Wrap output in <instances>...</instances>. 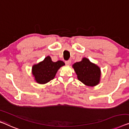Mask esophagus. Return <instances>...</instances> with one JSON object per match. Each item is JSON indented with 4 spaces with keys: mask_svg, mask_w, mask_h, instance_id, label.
<instances>
[{
    "mask_svg": "<svg viewBox=\"0 0 129 129\" xmlns=\"http://www.w3.org/2000/svg\"><path fill=\"white\" fill-rule=\"evenodd\" d=\"M71 63H72V61L71 60H66L65 61V63H66V64L67 65H70Z\"/></svg>",
    "mask_w": 129,
    "mask_h": 129,
    "instance_id": "obj_1",
    "label": "esophagus"
}]
</instances>
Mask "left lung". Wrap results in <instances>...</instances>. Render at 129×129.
Masks as SVG:
<instances>
[{
  "label": "left lung",
  "instance_id": "obj_1",
  "mask_svg": "<svg viewBox=\"0 0 129 129\" xmlns=\"http://www.w3.org/2000/svg\"><path fill=\"white\" fill-rule=\"evenodd\" d=\"M78 79L87 86L93 87L98 84L100 80L101 70L96 64L87 58L73 65Z\"/></svg>",
  "mask_w": 129,
  "mask_h": 129
}]
</instances>
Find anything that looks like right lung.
Here are the masks:
<instances>
[{"label":"right lung","mask_w":129,"mask_h":129,"mask_svg":"<svg viewBox=\"0 0 129 129\" xmlns=\"http://www.w3.org/2000/svg\"><path fill=\"white\" fill-rule=\"evenodd\" d=\"M65 64L63 61L56 62L52 61L50 56L45 58L44 61L33 67V74L36 81L39 84L47 83L53 79L58 69Z\"/></svg>","instance_id":"1"}]
</instances>
